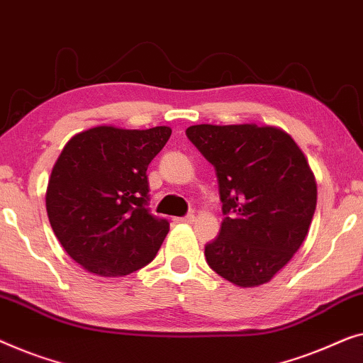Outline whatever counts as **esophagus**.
Wrapping results in <instances>:
<instances>
[{
    "label": "esophagus",
    "mask_w": 363,
    "mask_h": 363,
    "mask_svg": "<svg viewBox=\"0 0 363 363\" xmlns=\"http://www.w3.org/2000/svg\"><path fill=\"white\" fill-rule=\"evenodd\" d=\"M194 213H187V216H184V217H177V218H174L176 222H182V223H191V222H194Z\"/></svg>",
    "instance_id": "1"
}]
</instances>
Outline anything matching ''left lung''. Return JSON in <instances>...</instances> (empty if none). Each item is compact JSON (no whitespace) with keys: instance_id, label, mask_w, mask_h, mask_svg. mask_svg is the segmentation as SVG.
Here are the masks:
<instances>
[{"instance_id":"left-lung-1","label":"left lung","mask_w":363,"mask_h":363,"mask_svg":"<svg viewBox=\"0 0 363 363\" xmlns=\"http://www.w3.org/2000/svg\"><path fill=\"white\" fill-rule=\"evenodd\" d=\"M186 136L216 169L223 220L206 245L213 272L243 288L268 283L298 252L315 211L308 161L274 126L194 125Z\"/></svg>"}]
</instances>
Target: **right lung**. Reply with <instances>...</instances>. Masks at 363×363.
Segmentation results:
<instances>
[{
    "label": "right lung",
    "instance_id": "add662e5",
    "mask_svg": "<svg viewBox=\"0 0 363 363\" xmlns=\"http://www.w3.org/2000/svg\"><path fill=\"white\" fill-rule=\"evenodd\" d=\"M171 128L82 131L60 152L45 207L65 252L90 273L125 277L156 257L169 222L150 211L147 166Z\"/></svg>",
    "mask_w": 363,
    "mask_h": 363
}]
</instances>
